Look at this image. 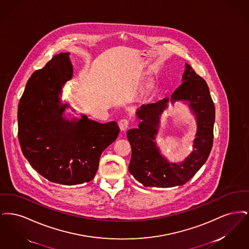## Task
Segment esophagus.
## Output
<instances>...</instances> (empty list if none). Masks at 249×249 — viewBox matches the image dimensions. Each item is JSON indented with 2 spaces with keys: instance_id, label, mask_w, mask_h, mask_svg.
<instances>
[{
  "instance_id": "34e87169",
  "label": "esophagus",
  "mask_w": 249,
  "mask_h": 249,
  "mask_svg": "<svg viewBox=\"0 0 249 249\" xmlns=\"http://www.w3.org/2000/svg\"><path fill=\"white\" fill-rule=\"evenodd\" d=\"M129 120L126 119H120L119 122V129L121 130H126L129 128Z\"/></svg>"
}]
</instances>
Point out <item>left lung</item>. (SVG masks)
<instances>
[{
	"instance_id": "obj_1",
	"label": "left lung",
	"mask_w": 249,
	"mask_h": 249,
	"mask_svg": "<svg viewBox=\"0 0 249 249\" xmlns=\"http://www.w3.org/2000/svg\"><path fill=\"white\" fill-rule=\"evenodd\" d=\"M182 82L171 97L155 104L142 105L137 112L141 119L137 129H130L127 137L131 146L129 171L137 181L149 188H173L186 184L201 169L211 152L213 139L214 106L206 82L186 63ZM188 103L197 122L192 153L179 164L169 163L160 154L154 140L160 116L169 102Z\"/></svg>"
}]
</instances>
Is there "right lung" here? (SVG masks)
I'll list each match as a JSON object with an SVG mask.
<instances>
[{
	"mask_svg": "<svg viewBox=\"0 0 249 249\" xmlns=\"http://www.w3.org/2000/svg\"><path fill=\"white\" fill-rule=\"evenodd\" d=\"M70 53H59L28 80L18 111V141L24 157L42 177L61 185L94 178L103 151L119 135L116 121L63 118L68 104L59 99L72 77Z\"/></svg>",
	"mask_w": 249,
	"mask_h": 249,
	"instance_id": "add662e5",
	"label": "right lung"
}]
</instances>
